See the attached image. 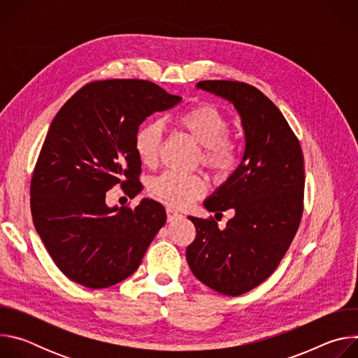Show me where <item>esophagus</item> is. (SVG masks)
I'll list each match as a JSON object with an SVG mask.
<instances>
[{"label": "esophagus", "instance_id": "esophagus-1", "mask_svg": "<svg viewBox=\"0 0 358 358\" xmlns=\"http://www.w3.org/2000/svg\"><path fill=\"white\" fill-rule=\"evenodd\" d=\"M181 218H184V215H181L180 213H177V211H174V210H171V208H167V220H169V222L181 220Z\"/></svg>", "mask_w": 358, "mask_h": 358}]
</instances>
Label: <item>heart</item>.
Returning a JSON list of instances; mask_svg holds the SVG:
<instances>
[{
    "mask_svg": "<svg viewBox=\"0 0 358 358\" xmlns=\"http://www.w3.org/2000/svg\"><path fill=\"white\" fill-rule=\"evenodd\" d=\"M174 124L199 145L201 160L217 177H227L238 163V145L228 137L229 123L225 116L210 105L195 106L174 119ZM163 123L150 120L134 134V151L145 167H156L163 143ZM150 194L173 208H185L207 192V182L199 176L166 171L151 180Z\"/></svg>",
    "mask_w": 358,
    "mask_h": 358,
    "instance_id": "heart-1",
    "label": "heart"
}]
</instances>
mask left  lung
<instances>
[{
  "label": "left lung",
  "mask_w": 358,
  "mask_h": 358,
  "mask_svg": "<svg viewBox=\"0 0 358 358\" xmlns=\"http://www.w3.org/2000/svg\"><path fill=\"white\" fill-rule=\"evenodd\" d=\"M195 87L235 108L245 150L235 171L203 201L215 215L227 210L235 215L225 229L214 220L188 217L196 236L185 257L199 282L239 296L275 272L294 238L303 213V155L280 110L257 87L232 80H202Z\"/></svg>",
  "instance_id": "1"
}]
</instances>
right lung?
I'll return each mask as SVG.
<instances>
[{
    "label": "right lung",
    "instance_id": "obj_1",
    "mask_svg": "<svg viewBox=\"0 0 358 358\" xmlns=\"http://www.w3.org/2000/svg\"><path fill=\"white\" fill-rule=\"evenodd\" d=\"M182 99L138 79H110L78 90L50 123L31 181L35 229L50 258L71 280L113 286L136 272L166 224L160 202L109 207L106 192L122 182L141 191L134 134L152 113Z\"/></svg>",
    "mask_w": 358,
    "mask_h": 358
}]
</instances>
